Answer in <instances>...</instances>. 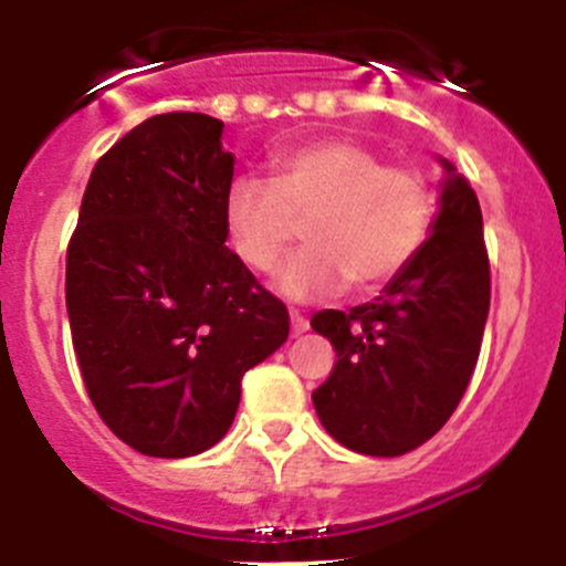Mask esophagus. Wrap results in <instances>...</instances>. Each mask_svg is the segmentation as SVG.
I'll list each match as a JSON object with an SVG mask.
<instances>
[{"label":"esophagus","instance_id":"esophagus-1","mask_svg":"<svg viewBox=\"0 0 566 566\" xmlns=\"http://www.w3.org/2000/svg\"><path fill=\"white\" fill-rule=\"evenodd\" d=\"M289 319H292V337H300V334L308 332V319L303 317V314H300V312L289 314Z\"/></svg>","mask_w":566,"mask_h":566}]
</instances>
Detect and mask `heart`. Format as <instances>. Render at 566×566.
Masks as SVG:
<instances>
[{
    "instance_id": "b5f03b06",
    "label": "heart",
    "mask_w": 566,
    "mask_h": 566,
    "mask_svg": "<svg viewBox=\"0 0 566 566\" xmlns=\"http://www.w3.org/2000/svg\"><path fill=\"white\" fill-rule=\"evenodd\" d=\"M306 221L308 247L274 274L289 300H323L352 283L385 286L408 269L433 227V189L411 167H391L357 142H314L272 158V178H238L223 195V234L234 258L266 272Z\"/></svg>"
}]
</instances>
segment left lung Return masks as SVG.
Segmentation results:
<instances>
[{
    "mask_svg": "<svg viewBox=\"0 0 566 566\" xmlns=\"http://www.w3.org/2000/svg\"><path fill=\"white\" fill-rule=\"evenodd\" d=\"M439 212L408 269L371 303L317 312L337 363L312 394L319 422L365 457H402L433 437L468 388L490 312L482 209L468 178L439 158Z\"/></svg>",
    "mask_w": 566,
    "mask_h": 566,
    "instance_id": "1",
    "label": "left lung"
}]
</instances>
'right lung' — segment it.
Returning <instances> with one entry per match:
<instances>
[{"label": "right lung", "instance_id": "add662e5", "mask_svg": "<svg viewBox=\"0 0 566 566\" xmlns=\"http://www.w3.org/2000/svg\"><path fill=\"white\" fill-rule=\"evenodd\" d=\"M223 122L164 113L98 158L67 247V317L87 394L144 457L203 453L289 312L227 249Z\"/></svg>", "mask_w": 566, "mask_h": 566}]
</instances>
